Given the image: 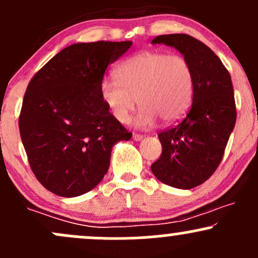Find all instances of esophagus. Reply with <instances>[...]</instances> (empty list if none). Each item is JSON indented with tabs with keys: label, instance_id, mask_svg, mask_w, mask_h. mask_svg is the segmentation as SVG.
<instances>
[{
	"label": "esophagus",
	"instance_id": "esophagus-1",
	"mask_svg": "<svg viewBox=\"0 0 258 258\" xmlns=\"http://www.w3.org/2000/svg\"><path fill=\"white\" fill-rule=\"evenodd\" d=\"M132 138H134L135 141H141L143 138V136H142V135H140V134H134V136H132Z\"/></svg>",
	"mask_w": 258,
	"mask_h": 258
}]
</instances>
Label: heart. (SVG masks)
<instances>
[{"mask_svg":"<svg viewBox=\"0 0 258 258\" xmlns=\"http://www.w3.org/2000/svg\"><path fill=\"white\" fill-rule=\"evenodd\" d=\"M116 80L105 79L100 93L111 115L121 123L130 120L138 104L142 110L136 123L154 124L157 117L164 123L180 120L191 104L194 74L183 55L161 51H143L131 56L115 70Z\"/></svg>","mask_w":258,"mask_h":258,"instance_id":"heart-1","label":"heart"}]
</instances>
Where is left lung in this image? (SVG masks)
<instances>
[{
	"instance_id": "left-lung-1",
	"label": "left lung",
	"mask_w": 258,
	"mask_h": 258,
	"mask_svg": "<svg viewBox=\"0 0 258 258\" xmlns=\"http://www.w3.org/2000/svg\"><path fill=\"white\" fill-rule=\"evenodd\" d=\"M153 44L174 47L191 65L193 104L180 122L159 132L162 154L151 169L158 180L191 189L208 180L220 164L236 122L231 77L208 45L188 34H165Z\"/></svg>"
}]
</instances>
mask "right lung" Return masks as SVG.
Masks as SVG:
<instances>
[{"instance_id":"1","label":"right lung","mask_w":258,"mask_h":258,"mask_svg":"<svg viewBox=\"0 0 258 258\" xmlns=\"http://www.w3.org/2000/svg\"><path fill=\"white\" fill-rule=\"evenodd\" d=\"M132 42L75 43L34 74L20 113V134L32 172L59 197L94 189L110 165L111 150L132 134L101 99L107 67Z\"/></svg>"}]
</instances>
